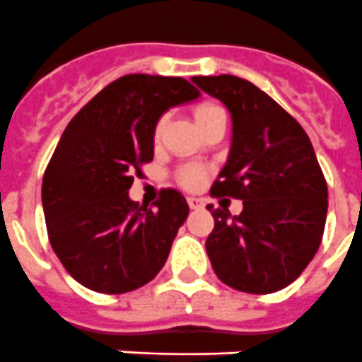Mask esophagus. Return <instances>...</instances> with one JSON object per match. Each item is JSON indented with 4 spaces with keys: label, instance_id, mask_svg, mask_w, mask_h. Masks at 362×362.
<instances>
[{
    "label": "esophagus",
    "instance_id": "1",
    "mask_svg": "<svg viewBox=\"0 0 362 362\" xmlns=\"http://www.w3.org/2000/svg\"><path fill=\"white\" fill-rule=\"evenodd\" d=\"M187 204H189L191 209H200L204 206V202L200 199H195V197H187Z\"/></svg>",
    "mask_w": 362,
    "mask_h": 362
}]
</instances>
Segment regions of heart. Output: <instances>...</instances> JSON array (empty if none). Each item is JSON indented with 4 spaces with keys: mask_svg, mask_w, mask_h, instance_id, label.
<instances>
[{
    "mask_svg": "<svg viewBox=\"0 0 362 362\" xmlns=\"http://www.w3.org/2000/svg\"><path fill=\"white\" fill-rule=\"evenodd\" d=\"M221 112H224V110L218 105H215V103H202V105H199L195 108V119L200 127V124L208 123V121L211 119L214 115L221 114ZM163 127H165V115H163V117H160L156 123V127H154V139H156V141L160 139V136H162ZM178 180H180L182 186L187 187V189H195V187H199L200 184L204 182V171L195 165L184 167V169L178 173Z\"/></svg>",
    "mask_w": 362,
    "mask_h": 362,
    "instance_id": "b5f03b06",
    "label": "heart"
}]
</instances>
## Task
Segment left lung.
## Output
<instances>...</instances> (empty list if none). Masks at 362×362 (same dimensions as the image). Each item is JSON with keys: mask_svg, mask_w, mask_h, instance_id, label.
<instances>
[{"mask_svg": "<svg viewBox=\"0 0 362 362\" xmlns=\"http://www.w3.org/2000/svg\"><path fill=\"white\" fill-rule=\"evenodd\" d=\"M232 114L228 162L211 197L243 200V211L208 209L215 226L206 252L217 278L241 293L284 289L315 257L324 235L327 184L311 139L287 110L235 75L193 77Z\"/></svg>", "mask_w": 362, "mask_h": 362, "instance_id": "obj_1", "label": "left lung"}]
</instances>
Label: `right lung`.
Returning a JSON list of instances; mask_svg holds the SVG:
<instances>
[{
    "mask_svg": "<svg viewBox=\"0 0 362 362\" xmlns=\"http://www.w3.org/2000/svg\"><path fill=\"white\" fill-rule=\"evenodd\" d=\"M186 78L132 73L105 86L75 114L42 180L54 254L78 284L123 294L165 265L186 199L162 189L154 209L129 199L134 175L153 162L154 127L169 106L199 97Z\"/></svg>",
    "mask_w": 362,
    "mask_h": 362,
    "instance_id": "1",
    "label": "right lung"
}]
</instances>
